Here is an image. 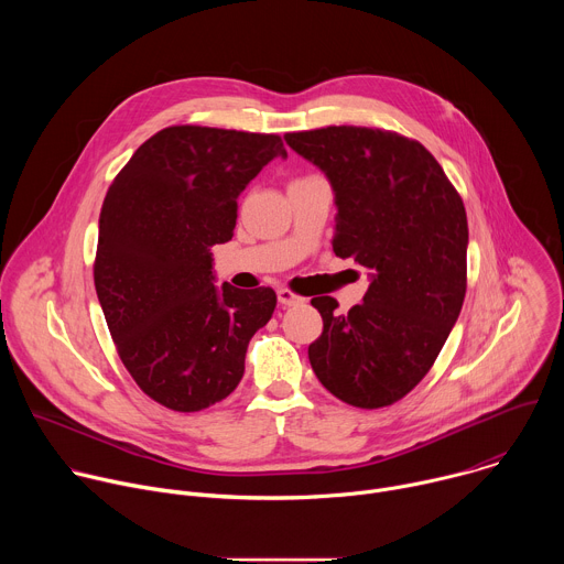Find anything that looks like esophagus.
I'll return each instance as SVG.
<instances>
[{
  "label": "esophagus",
  "mask_w": 564,
  "mask_h": 564,
  "mask_svg": "<svg viewBox=\"0 0 564 564\" xmlns=\"http://www.w3.org/2000/svg\"><path fill=\"white\" fill-rule=\"evenodd\" d=\"M276 299H279V303H281L283 307H290V305H299V303H303V299H301L299 294H294L292 290H288V288H281V290L276 292Z\"/></svg>",
  "instance_id": "obj_1"
}]
</instances>
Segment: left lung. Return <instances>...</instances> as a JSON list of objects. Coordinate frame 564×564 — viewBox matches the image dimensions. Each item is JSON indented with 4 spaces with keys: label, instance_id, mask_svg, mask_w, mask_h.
I'll return each mask as SVG.
<instances>
[{
    "label": "left lung",
    "instance_id": "1",
    "mask_svg": "<svg viewBox=\"0 0 564 564\" xmlns=\"http://www.w3.org/2000/svg\"><path fill=\"white\" fill-rule=\"evenodd\" d=\"M285 142L330 181L335 254L370 279L348 314L335 312L333 296L312 299L324 333L307 348L310 366L346 404L390 406L424 379L459 316L464 203L431 151L399 133L326 127Z\"/></svg>",
    "mask_w": 564,
    "mask_h": 564
}]
</instances>
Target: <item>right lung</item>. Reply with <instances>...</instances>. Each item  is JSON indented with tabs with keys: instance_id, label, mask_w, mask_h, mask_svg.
I'll use <instances>...</instances> for the list:
<instances>
[{
	"instance_id": "add662e5",
	"label": "right lung",
	"mask_w": 564,
	"mask_h": 564,
	"mask_svg": "<svg viewBox=\"0 0 564 564\" xmlns=\"http://www.w3.org/2000/svg\"><path fill=\"white\" fill-rule=\"evenodd\" d=\"M279 135L167 127L111 183L98 231L96 292L118 355L158 404L196 413L243 377L248 344L272 318V288L216 285L212 246L231 240L236 198Z\"/></svg>"
}]
</instances>
